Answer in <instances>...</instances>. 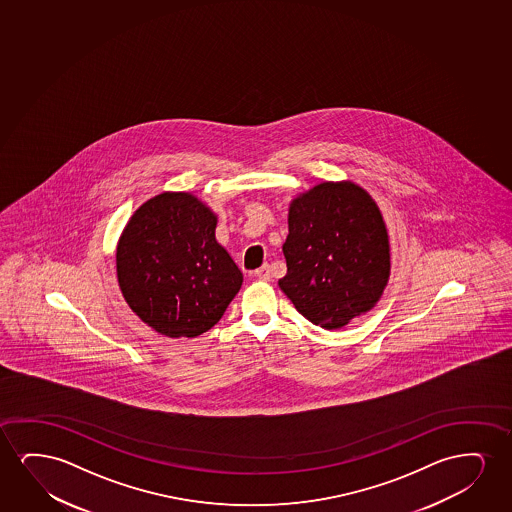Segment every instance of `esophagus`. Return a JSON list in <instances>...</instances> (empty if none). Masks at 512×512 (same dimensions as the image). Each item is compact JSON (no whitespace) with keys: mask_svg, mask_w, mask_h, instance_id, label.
<instances>
[{"mask_svg":"<svg viewBox=\"0 0 512 512\" xmlns=\"http://www.w3.org/2000/svg\"><path fill=\"white\" fill-rule=\"evenodd\" d=\"M255 276L260 278V280H271V267H269V264H264V266L259 267V269L255 271Z\"/></svg>","mask_w":512,"mask_h":512,"instance_id":"esophagus-1","label":"esophagus"}]
</instances>
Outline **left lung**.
I'll return each instance as SVG.
<instances>
[{
	"label": "left lung",
	"mask_w": 512,
	"mask_h": 512,
	"mask_svg": "<svg viewBox=\"0 0 512 512\" xmlns=\"http://www.w3.org/2000/svg\"><path fill=\"white\" fill-rule=\"evenodd\" d=\"M283 294L309 322L341 329L378 304L390 278L379 206L353 182H323L292 199Z\"/></svg>",
	"instance_id": "1"
}]
</instances>
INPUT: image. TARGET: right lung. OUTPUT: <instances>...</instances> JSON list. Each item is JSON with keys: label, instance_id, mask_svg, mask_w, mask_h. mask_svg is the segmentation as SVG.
<instances>
[{"label": "right lung", "instance_id": "obj_1", "mask_svg": "<svg viewBox=\"0 0 512 512\" xmlns=\"http://www.w3.org/2000/svg\"><path fill=\"white\" fill-rule=\"evenodd\" d=\"M217 222L194 194L162 192L141 204L120 234V292L162 336H201L241 288L243 273L215 238Z\"/></svg>", "mask_w": 512, "mask_h": 512}]
</instances>
